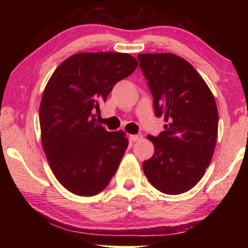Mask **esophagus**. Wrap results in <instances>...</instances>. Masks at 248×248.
<instances>
[{"instance_id": "esophagus-1", "label": "esophagus", "mask_w": 248, "mask_h": 248, "mask_svg": "<svg viewBox=\"0 0 248 248\" xmlns=\"http://www.w3.org/2000/svg\"><path fill=\"white\" fill-rule=\"evenodd\" d=\"M142 138V135L140 134H133V135H130V141L132 142H137L140 140V139Z\"/></svg>"}]
</instances>
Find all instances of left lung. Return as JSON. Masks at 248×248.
<instances>
[{"instance_id": "left-lung-1", "label": "left lung", "mask_w": 248, "mask_h": 248, "mask_svg": "<svg viewBox=\"0 0 248 248\" xmlns=\"http://www.w3.org/2000/svg\"><path fill=\"white\" fill-rule=\"evenodd\" d=\"M139 64L154 97L155 114L165 130L148 135L155 154L142 165L158 191L181 194L198 184L211 162L218 137L215 97L196 70L171 53L139 54Z\"/></svg>"}]
</instances>
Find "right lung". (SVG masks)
Wrapping results in <instances>:
<instances>
[{
  "label": "right lung",
  "mask_w": 248,
  "mask_h": 248,
  "mask_svg": "<svg viewBox=\"0 0 248 248\" xmlns=\"http://www.w3.org/2000/svg\"><path fill=\"white\" fill-rule=\"evenodd\" d=\"M137 66L130 54L79 53L61 63L46 84L39 107L43 149L57 181L73 194L100 193L120 166L125 133L107 132L94 111Z\"/></svg>",
  "instance_id": "add662e5"
}]
</instances>
